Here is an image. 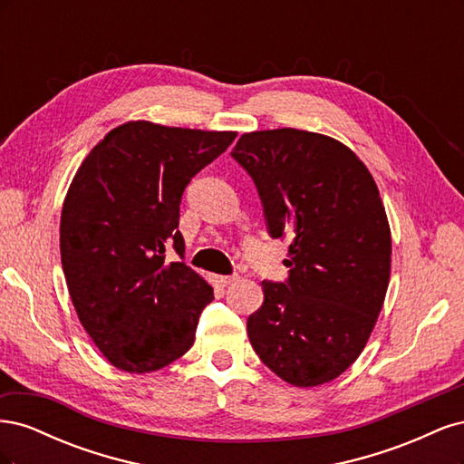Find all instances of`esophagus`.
Returning a JSON list of instances; mask_svg holds the SVG:
<instances>
[{
    "label": "esophagus",
    "instance_id": "obj_1",
    "mask_svg": "<svg viewBox=\"0 0 464 464\" xmlns=\"http://www.w3.org/2000/svg\"><path fill=\"white\" fill-rule=\"evenodd\" d=\"M237 276L236 275H232V276H228V275H210V283L213 285H217V286H228V285H232L234 280H236Z\"/></svg>",
    "mask_w": 464,
    "mask_h": 464
}]
</instances>
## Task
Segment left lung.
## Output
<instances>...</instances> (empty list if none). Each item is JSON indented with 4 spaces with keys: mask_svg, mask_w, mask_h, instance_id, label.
<instances>
[{
    "mask_svg": "<svg viewBox=\"0 0 464 464\" xmlns=\"http://www.w3.org/2000/svg\"><path fill=\"white\" fill-rule=\"evenodd\" d=\"M232 157L254 179L271 237H292L288 280L261 283L249 343L286 383H327L362 354L383 307L391 230L379 189L353 150L321 133H244Z\"/></svg>",
    "mask_w": 464,
    "mask_h": 464,
    "instance_id": "left-lung-1",
    "label": "left lung"
}]
</instances>
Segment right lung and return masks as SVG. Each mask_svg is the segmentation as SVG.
Masks as SVG:
<instances>
[{
  "mask_svg": "<svg viewBox=\"0 0 464 464\" xmlns=\"http://www.w3.org/2000/svg\"><path fill=\"white\" fill-rule=\"evenodd\" d=\"M236 131L128 121L82 160L67 189L60 251L81 325L118 370L157 372L184 356L213 288L184 261L179 203Z\"/></svg>",
  "mask_w": 464,
  "mask_h": 464,
  "instance_id": "1",
  "label": "right lung"
}]
</instances>
